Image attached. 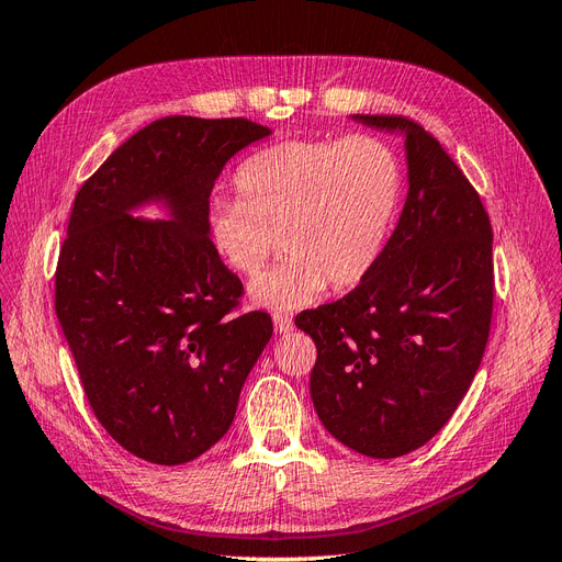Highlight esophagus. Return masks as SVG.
Wrapping results in <instances>:
<instances>
[{"label":"esophagus","mask_w":562,"mask_h":562,"mask_svg":"<svg viewBox=\"0 0 562 562\" xmlns=\"http://www.w3.org/2000/svg\"><path fill=\"white\" fill-rule=\"evenodd\" d=\"M274 330L281 333V335L291 333L293 330V318L288 314H274Z\"/></svg>","instance_id":"34e87169"}]
</instances>
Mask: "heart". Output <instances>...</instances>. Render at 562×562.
Instances as JSON below:
<instances>
[{
    "instance_id": "1",
    "label": "heart",
    "mask_w": 562,
    "mask_h": 562,
    "mask_svg": "<svg viewBox=\"0 0 562 562\" xmlns=\"http://www.w3.org/2000/svg\"><path fill=\"white\" fill-rule=\"evenodd\" d=\"M239 201H220L209 234L239 274H258L279 246L285 258L255 279L250 300L277 312L312 304L326 285H359L389 244L403 194L396 151L375 135L285 140L246 159Z\"/></svg>"
}]
</instances>
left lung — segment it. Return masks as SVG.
I'll return each mask as SVG.
<instances>
[{"label":"left lung","instance_id":"8db88e82","mask_svg":"<svg viewBox=\"0 0 562 562\" xmlns=\"http://www.w3.org/2000/svg\"><path fill=\"white\" fill-rule=\"evenodd\" d=\"M405 140L407 196L382 260L342 300L302 312L316 415L375 459L422 448L457 411L490 335L492 227L479 192L411 119L351 114Z\"/></svg>","mask_w":562,"mask_h":562}]
</instances>
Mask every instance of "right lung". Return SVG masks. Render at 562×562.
I'll use <instances>...</instances> for the list:
<instances>
[{"mask_svg":"<svg viewBox=\"0 0 562 562\" xmlns=\"http://www.w3.org/2000/svg\"><path fill=\"white\" fill-rule=\"evenodd\" d=\"M269 135L241 116H164L77 192L56 314L98 422L145 462L176 467L213 448L271 337L265 312L227 316L244 288L209 234L217 176ZM147 205L165 217L138 216Z\"/></svg>","mask_w":562,"mask_h":562,"instance_id":"add662e5","label":"right lung"}]
</instances>
